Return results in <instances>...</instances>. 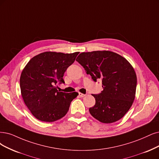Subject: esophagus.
Instances as JSON below:
<instances>
[{"label": "esophagus", "mask_w": 159, "mask_h": 159, "mask_svg": "<svg viewBox=\"0 0 159 159\" xmlns=\"http://www.w3.org/2000/svg\"><path fill=\"white\" fill-rule=\"evenodd\" d=\"M79 96L80 98H83V97H84L86 94H84V93H79Z\"/></svg>", "instance_id": "obj_1"}]
</instances>
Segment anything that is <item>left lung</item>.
<instances>
[{
	"label": "left lung",
	"mask_w": 159,
	"mask_h": 159,
	"mask_svg": "<svg viewBox=\"0 0 159 159\" xmlns=\"http://www.w3.org/2000/svg\"><path fill=\"white\" fill-rule=\"evenodd\" d=\"M92 80L101 79L103 91L92 94L96 99L89 109L93 117L103 123L120 120L131 107L136 94L137 77L125 57L110 51L83 52L76 60Z\"/></svg>",
	"instance_id": "obj_1"
}]
</instances>
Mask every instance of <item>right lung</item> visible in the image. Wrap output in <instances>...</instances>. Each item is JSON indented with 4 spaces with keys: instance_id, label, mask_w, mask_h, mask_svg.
<instances>
[{
    "instance_id": "right-lung-1",
    "label": "right lung",
    "mask_w": 159,
    "mask_h": 159,
    "mask_svg": "<svg viewBox=\"0 0 159 159\" xmlns=\"http://www.w3.org/2000/svg\"><path fill=\"white\" fill-rule=\"evenodd\" d=\"M79 52L63 54L46 52L33 57L21 75L20 85L26 106L39 120L54 122L61 119L78 92L58 91L56 85L65 84L67 69Z\"/></svg>"
}]
</instances>
